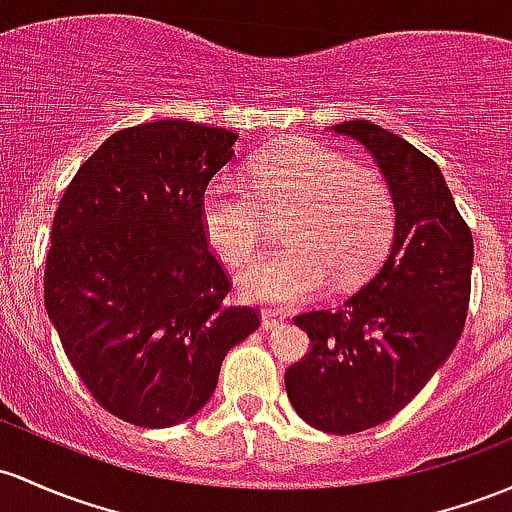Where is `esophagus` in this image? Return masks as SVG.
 <instances>
[{"label": "esophagus", "mask_w": 512, "mask_h": 512, "mask_svg": "<svg viewBox=\"0 0 512 512\" xmlns=\"http://www.w3.org/2000/svg\"><path fill=\"white\" fill-rule=\"evenodd\" d=\"M261 320H263V327H266V329H276L285 320H288V317H285V312H280V310H263Z\"/></svg>", "instance_id": "34e87169"}]
</instances>
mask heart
Here are the masks:
<instances>
[{
    "label": "heart",
    "mask_w": 512,
    "mask_h": 512,
    "mask_svg": "<svg viewBox=\"0 0 512 512\" xmlns=\"http://www.w3.org/2000/svg\"><path fill=\"white\" fill-rule=\"evenodd\" d=\"M285 246L261 256L239 278L241 293L268 305L315 298L329 276L339 288L364 283L395 239L390 190L371 170L317 144H288L258 156L246 185L217 178L200 200L207 244L229 266H244L261 246L266 219Z\"/></svg>",
    "instance_id": "1"
}]
</instances>
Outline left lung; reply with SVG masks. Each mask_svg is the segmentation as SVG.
I'll return each mask as SVG.
<instances>
[{
    "mask_svg": "<svg viewBox=\"0 0 512 512\" xmlns=\"http://www.w3.org/2000/svg\"><path fill=\"white\" fill-rule=\"evenodd\" d=\"M332 131L359 141L381 168L395 239L342 307L295 317L310 351L285 371V390L307 425L354 434L403 410L454 351L469 312L474 236L432 158L364 119Z\"/></svg>",
    "mask_w": 512,
    "mask_h": 512,
    "instance_id": "8db88e82",
    "label": "left lung"
}]
</instances>
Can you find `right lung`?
Segmentation results:
<instances>
[{"instance_id":"1","label":"right lung","mask_w":512,"mask_h":512,"mask_svg":"<svg viewBox=\"0 0 512 512\" xmlns=\"http://www.w3.org/2000/svg\"><path fill=\"white\" fill-rule=\"evenodd\" d=\"M234 131L161 119L117 131L82 163L53 217L43 298L70 364L119 420L173 427L217 386L227 351L261 324L227 305L200 200Z\"/></svg>"}]
</instances>
